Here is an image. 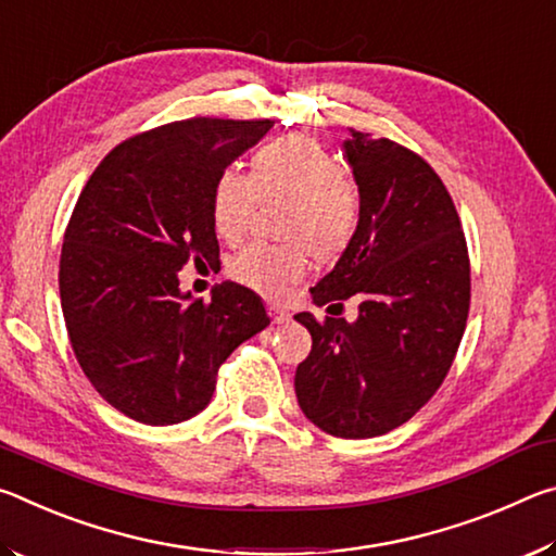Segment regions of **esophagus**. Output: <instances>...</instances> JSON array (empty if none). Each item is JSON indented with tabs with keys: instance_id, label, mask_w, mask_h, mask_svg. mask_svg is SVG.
<instances>
[{
	"instance_id": "1",
	"label": "esophagus",
	"mask_w": 556,
	"mask_h": 556,
	"mask_svg": "<svg viewBox=\"0 0 556 556\" xmlns=\"http://www.w3.org/2000/svg\"><path fill=\"white\" fill-rule=\"evenodd\" d=\"M269 316L277 326H285V324L291 321V314L285 312V308H279V306H269Z\"/></svg>"
}]
</instances>
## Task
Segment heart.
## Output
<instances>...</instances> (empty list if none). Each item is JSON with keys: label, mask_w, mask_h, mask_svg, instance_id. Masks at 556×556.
Masks as SVG:
<instances>
[{"label": "heart", "mask_w": 556, "mask_h": 556, "mask_svg": "<svg viewBox=\"0 0 556 556\" xmlns=\"http://www.w3.org/2000/svg\"><path fill=\"white\" fill-rule=\"evenodd\" d=\"M262 199H289L287 238L318 257H331L351 240L355 199L343 164L306 135L275 139L252 159V174L228 166L215 178L211 218L225 240H238ZM306 257L296 244L250 242L230 260V275L267 296H285L304 277Z\"/></svg>", "instance_id": "heart-1"}]
</instances>
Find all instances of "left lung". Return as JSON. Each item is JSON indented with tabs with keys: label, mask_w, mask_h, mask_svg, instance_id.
I'll list each match as a JSON object with an SVG mask.
<instances>
[{
	"label": "left lung",
	"mask_w": 556,
	"mask_h": 556,
	"mask_svg": "<svg viewBox=\"0 0 556 556\" xmlns=\"http://www.w3.org/2000/svg\"><path fill=\"white\" fill-rule=\"evenodd\" d=\"M361 211L314 304L361 299L357 318H294L312 333L294 390L308 421L341 439L388 434L444 382L464 338L470 265L454 201L409 149L353 131L343 142Z\"/></svg>",
	"instance_id": "8db88e82"
}]
</instances>
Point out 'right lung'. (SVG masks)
Segmentation results:
<instances>
[{
	"instance_id": "1",
	"label": "right lung",
	"mask_w": 556,
	"mask_h": 556,
	"mask_svg": "<svg viewBox=\"0 0 556 556\" xmlns=\"http://www.w3.org/2000/svg\"><path fill=\"white\" fill-rule=\"evenodd\" d=\"M275 122L193 117L137 135L102 159L61 250V306L83 372L149 427L208 407L235 348L269 326L255 291L223 281L211 301L178 287L186 262H220L215 178Z\"/></svg>"
}]
</instances>
